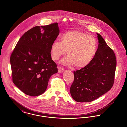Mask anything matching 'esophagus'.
Masks as SVG:
<instances>
[{
    "instance_id": "1",
    "label": "esophagus",
    "mask_w": 127,
    "mask_h": 127,
    "mask_svg": "<svg viewBox=\"0 0 127 127\" xmlns=\"http://www.w3.org/2000/svg\"><path fill=\"white\" fill-rule=\"evenodd\" d=\"M64 71V69L62 67H58V72L59 73H62Z\"/></svg>"
}]
</instances>
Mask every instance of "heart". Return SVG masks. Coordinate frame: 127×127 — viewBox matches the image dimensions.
<instances>
[{"instance_id":"1","label":"heart","mask_w":127,"mask_h":127,"mask_svg":"<svg viewBox=\"0 0 127 127\" xmlns=\"http://www.w3.org/2000/svg\"><path fill=\"white\" fill-rule=\"evenodd\" d=\"M97 49L95 38L83 32L73 31L63 33L61 36V42L54 41L51 46V52L54 60L68 53L69 55L61 60L60 63L65 65L74 64L77 67H82L93 59Z\"/></svg>"}]
</instances>
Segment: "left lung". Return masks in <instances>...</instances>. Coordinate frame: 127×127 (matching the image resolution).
<instances>
[{
  "label": "left lung",
  "instance_id": "8db88e82",
  "mask_svg": "<svg viewBox=\"0 0 127 127\" xmlns=\"http://www.w3.org/2000/svg\"><path fill=\"white\" fill-rule=\"evenodd\" d=\"M99 45L96 53L89 64L74 71V80L70 92L78 102H90L111 89L117 65L115 53L97 33Z\"/></svg>",
  "mask_w": 127,
  "mask_h": 127
}]
</instances>
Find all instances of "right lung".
Returning a JSON list of instances; mask_svg holds the SVG:
<instances>
[{"label": "right lung", "mask_w": 127, "mask_h": 127, "mask_svg": "<svg viewBox=\"0 0 127 127\" xmlns=\"http://www.w3.org/2000/svg\"><path fill=\"white\" fill-rule=\"evenodd\" d=\"M59 33L58 23L35 26L27 31L16 45L10 59L12 80L26 95L37 96L44 93L50 77L58 72L50 53Z\"/></svg>", "instance_id": "obj_1"}]
</instances>
